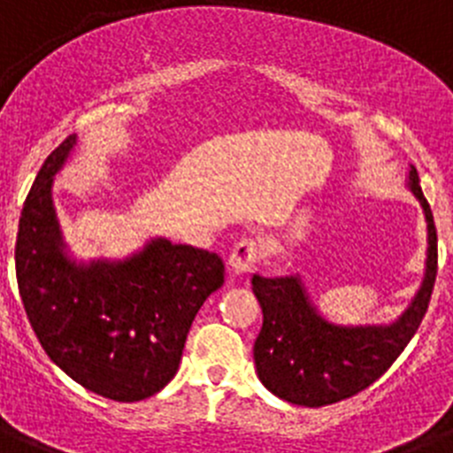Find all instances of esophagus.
<instances>
[{
  "mask_svg": "<svg viewBox=\"0 0 453 453\" xmlns=\"http://www.w3.org/2000/svg\"><path fill=\"white\" fill-rule=\"evenodd\" d=\"M261 261V245L256 240H240L229 256V270L234 274H247L254 270L256 263Z\"/></svg>",
  "mask_w": 453,
  "mask_h": 453,
  "instance_id": "1",
  "label": "esophagus"
}]
</instances>
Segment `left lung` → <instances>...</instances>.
Segmentation results:
<instances>
[{"instance_id":"1","label":"left lung","mask_w":453,"mask_h":453,"mask_svg":"<svg viewBox=\"0 0 453 453\" xmlns=\"http://www.w3.org/2000/svg\"><path fill=\"white\" fill-rule=\"evenodd\" d=\"M408 188L426 218V270L411 306L392 324H334L311 303L299 276L254 274L251 288L263 308L254 363L263 386L276 397L308 408L354 397L397 361L419 329L438 272V235L415 167L408 172Z\"/></svg>"}]
</instances>
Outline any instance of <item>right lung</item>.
Wrapping results in <instances>:
<instances>
[{
  "label": "right lung",
  "mask_w": 453,
  "mask_h": 453,
  "mask_svg": "<svg viewBox=\"0 0 453 453\" xmlns=\"http://www.w3.org/2000/svg\"><path fill=\"white\" fill-rule=\"evenodd\" d=\"M77 135L40 167L19 215L15 274L24 311L51 361L86 390L140 402L167 386L192 319L224 283L218 254L150 240L124 261L77 263L51 202Z\"/></svg>",
  "instance_id": "1"
}]
</instances>
